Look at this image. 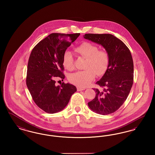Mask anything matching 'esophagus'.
<instances>
[{"instance_id":"esophagus-1","label":"esophagus","mask_w":155,"mask_h":155,"mask_svg":"<svg viewBox=\"0 0 155 155\" xmlns=\"http://www.w3.org/2000/svg\"><path fill=\"white\" fill-rule=\"evenodd\" d=\"M84 89H85V88H82V87H77V91H83Z\"/></svg>"}]
</instances>
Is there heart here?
Wrapping results in <instances>:
<instances>
[{"label": "heart", "mask_w": 155, "mask_h": 155, "mask_svg": "<svg viewBox=\"0 0 155 155\" xmlns=\"http://www.w3.org/2000/svg\"><path fill=\"white\" fill-rule=\"evenodd\" d=\"M75 50L86 59L84 66L85 70L70 74L68 80L78 87H85L93 81L96 74L101 76L106 73L109 65V54L106 50L99 49L96 45L89 42L81 44ZM63 64L68 70L74 69V58L68 51L63 54Z\"/></svg>", "instance_id": "1"}]
</instances>
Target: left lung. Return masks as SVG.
<instances>
[{
    "label": "left lung",
    "instance_id": "8db88e82",
    "mask_svg": "<svg viewBox=\"0 0 155 155\" xmlns=\"http://www.w3.org/2000/svg\"><path fill=\"white\" fill-rule=\"evenodd\" d=\"M84 38L101 45L108 52L109 67L93 88L95 97L88 103L89 108L102 115L117 110L124 103L133 86L134 63L131 53L120 39L111 34H86Z\"/></svg>",
    "mask_w": 155,
    "mask_h": 155
}]
</instances>
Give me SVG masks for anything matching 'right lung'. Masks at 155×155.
<instances>
[{"label": "right lung", "mask_w": 155, "mask_h": 155, "mask_svg": "<svg viewBox=\"0 0 155 155\" xmlns=\"http://www.w3.org/2000/svg\"><path fill=\"white\" fill-rule=\"evenodd\" d=\"M80 33H52L41 41L31 53L26 84L34 102L42 110L53 114L65 108L76 87L69 83L56 85V78H65L63 56Z\"/></svg>", "instance_id": "obj_1"}]
</instances>
